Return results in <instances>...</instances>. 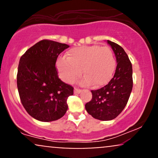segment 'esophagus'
Wrapping results in <instances>:
<instances>
[{"instance_id":"obj_1","label":"esophagus","mask_w":158,"mask_h":158,"mask_svg":"<svg viewBox=\"0 0 158 158\" xmlns=\"http://www.w3.org/2000/svg\"><path fill=\"white\" fill-rule=\"evenodd\" d=\"M81 89H79V88H74V94H80L81 92Z\"/></svg>"}]
</instances>
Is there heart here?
<instances>
[{"label":"heart","mask_w":158,"mask_h":158,"mask_svg":"<svg viewBox=\"0 0 158 158\" xmlns=\"http://www.w3.org/2000/svg\"><path fill=\"white\" fill-rule=\"evenodd\" d=\"M116 61L111 49L93 44L70 49L66 58L57 62L59 76L68 83L73 82L81 73V83L97 87L107 84L113 76Z\"/></svg>","instance_id":"heart-1"}]
</instances>
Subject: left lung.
Instances as JSON below:
<instances>
[{"instance_id": "obj_1", "label": "left lung", "mask_w": 158, "mask_h": 158, "mask_svg": "<svg viewBox=\"0 0 158 158\" xmlns=\"http://www.w3.org/2000/svg\"><path fill=\"white\" fill-rule=\"evenodd\" d=\"M113 49L117 59V68L114 77L100 89L92 90V99L85 104V109L94 118L111 120L126 107L133 87L132 65L122 47L107 41Z\"/></svg>"}]
</instances>
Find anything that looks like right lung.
I'll list each match as a JSON object with an SVG mask.
<instances>
[{"label": "right lung", "mask_w": 158, "mask_h": 158, "mask_svg": "<svg viewBox=\"0 0 158 158\" xmlns=\"http://www.w3.org/2000/svg\"><path fill=\"white\" fill-rule=\"evenodd\" d=\"M69 45L44 39L21 56L17 73L21 102L31 117L42 122L57 120L68 110L73 87L59 78L57 58Z\"/></svg>", "instance_id": "obj_1"}]
</instances>
